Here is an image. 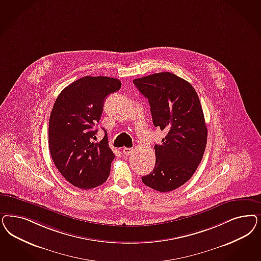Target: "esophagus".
Instances as JSON below:
<instances>
[{
	"mask_svg": "<svg viewBox=\"0 0 261 261\" xmlns=\"http://www.w3.org/2000/svg\"><path fill=\"white\" fill-rule=\"evenodd\" d=\"M122 152H123L124 155H128V154H130L133 152V149H130V148H124L122 150Z\"/></svg>",
	"mask_w": 261,
	"mask_h": 261,
	"instance_id": "obj_1",
	"label": "esophagus"
}]
</instances>
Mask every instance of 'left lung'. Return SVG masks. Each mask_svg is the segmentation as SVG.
I'll list each match as a JSON object with an SVG mask.
<instances>
[{
  "label": "left lung",
  "instance_id": "1",
  "mask_svg": "<svg viewBox=\"0 0 261 261\" xmlns=\"http://www.w3.org/2000/svg\"><path fill=\"white\" fill-rule=\"evenodd\" d=\"M134 84L149 101L153 126L166 134L154 145L155 165L142 181L160 192L175 190L193 176L205 150L201 101L191 84L169 72L135 79Z\"/></svg>",
  "mask_w": 261,
  "mask_h": 261
}]
</instances>
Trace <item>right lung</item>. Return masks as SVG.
I'll return each instance as SVG.
<instances>
[{
	"label": "right lung",
	"instance_id": "right-lung-1",
	"mask_svg": "<svg viewBox=\"0 0 261 261\" xmlns=\"http://www.w3.org/2000/svg\"><path fill=\"white\" fill-rule=\"evenodd\" d=\"M121 88V82L110 76H86L65 87L57 98L49 120V149L60 174L71 185L91 189L110 176L114 153L107 132L94 143L106 98Z\"/></svg>",
	"mask_w": 261,
	"mask_h": 261
}]
</instances>
